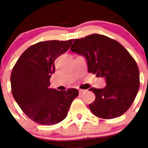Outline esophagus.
<instances>
[{"label": "esophagus", "mask_w": 148, "mask_h": 148, "mask_svg": "<svg viewBox=\"0 0 148 148\" xmlns=\"http://www.w3.org/2000/svg\"><path fill=\"white\" fill-rule=\"evenodd\" d=\"M78 91H79V93H80V94H82V93H83V92H86L85 90H82V89H80V90H78Z\"/></svg>", "instance_id": "obj_1"}]
</instances>
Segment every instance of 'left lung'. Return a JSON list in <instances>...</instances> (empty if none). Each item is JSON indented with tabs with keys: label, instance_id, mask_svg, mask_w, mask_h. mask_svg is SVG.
<instances>
[{
	"label": "left lung",
	"instance_id": "1",
	"mask_svg": "<svg viewBox=\"0 0 148 148\" xmlns=\"http://www.w3.org/2000/svg\"><path fill=\"white\" fill-rule=\"evenodd\" d=\"M70 49L85 57L89 73L105 78V87L89 90L95 95L89 104L92 113L105 119L124 114L133 104L140 84L138 66L131 55L118 41L99 34L75 39Z\"/></svg>",
	"mask_w": 148,
	"mask_h": 148
}]
</instances>
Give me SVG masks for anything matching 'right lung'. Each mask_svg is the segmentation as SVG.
Returning <instances> with one entry per match:
<instances>
[{
  "label": "right lung",
  "instance_id": "obj_1",
  "mask_svg": "<svg viewBox=\"0 0 148 148\" xmlns=\"http://www.w3.org/2000/svg\"><path fill=\"white\" fill-rule=\"evenodd\" d=\"M73 39L47 40L32 45L18 58L11 73L13 97L30 119L41 125H53L67 116L77 89L58 91L49 87L56 70L54 61L69 49Z\"/></svg>",
  "mask_w": 148,
  "mask_h": 148
}]
</instances>
